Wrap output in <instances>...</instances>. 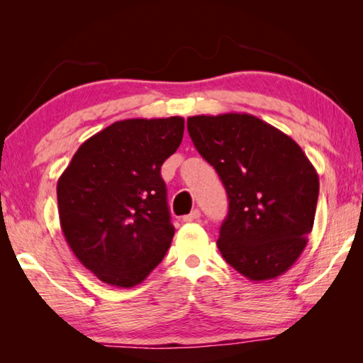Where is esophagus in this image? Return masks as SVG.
I'll list each match as a JSON object with an SVG mask.
<instances>
[{
	"instance_id": "1",
	"label": "esophagus",
	"mask_w": 363,
	"mask_h": 363,
	"mask_svg": "<svg viewBox=\"0 0 363 363\" xmlns=\"http://www.w3.org/2000/svg\"><path fill=\"white\" fill-rule=\"evenodd\" d=\"M201 218V213L199 210H194L190 214H187V216H184V223H196V220H200Z\"/></svg>"
}]
</instances>
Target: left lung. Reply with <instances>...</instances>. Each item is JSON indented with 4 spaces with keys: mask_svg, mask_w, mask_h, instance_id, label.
<instances>
[{
    "mask_svg": "<svg viewBox=\"0 0 363 363\" xmlns=\"http://www.w3.org/2000/svg\"><path fill=\"white\" fill-rule=\"evenodd\" d=\"M187 130L229 199L220 255L248 280L285 274L314 225L318 176L309 158L290 136L250 113L189 116Z\"/></svg>",
    "mask_w": 363,
    "mask_h": 363,
    "instance_id": "1",
    "label": "left lung"
}]
</instances>
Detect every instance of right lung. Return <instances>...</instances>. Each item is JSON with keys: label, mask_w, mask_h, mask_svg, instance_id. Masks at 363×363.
Listing matches in <instances>:
<instances>
[{"label": "right lung", "mask_w": 363, "mask_h": 363, "mask_svg": "<svg viewBox=\"0 0 363 363\" xmlns=\"http://www.w3.org/2000/svg\"><path fill=\"white\" fill-rule=\"evenodd\" d=\"M182 136V116L115 121L84 140L59 177L65 240L104 284L139 285L167 255L174 227L160 169Z\"/></svg>", "instance_id": "right-lung-1"}]
</instances>
